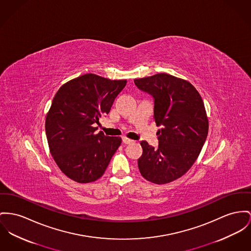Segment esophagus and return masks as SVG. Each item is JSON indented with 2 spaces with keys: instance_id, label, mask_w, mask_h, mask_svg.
Returning <instances> with one entry per match:
<instances>
[{
  "instance_id": "obj_1",
  "label": "esophagus",
  "mask_w": 251,
  "mask_h": 251,
  "mask_svg": "<svg viewBox=\"0 0 251 251\" xmlns=\"http://www.w3.org/2000/svg\"><path fill=\"white\" fill-rule=\"evenodd\" d=\"M123 143H124L125 145H128V144L133 143V140H131V139H129V138H127V137H123Z\"/></svg>"
}]
</instances>
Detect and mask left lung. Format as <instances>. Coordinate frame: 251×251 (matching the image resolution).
<instances>
[{
    "label": "left lung",
    "mask_w": 251,
    "mask_h": 251,
    "mask_svg": "<svg viewBox=\"0 0 251 251\" xmlns=\"http://www.w3.org/2000/svg\"><path fill=\"white\" fill-rule=\"evenodd\" d=\"M137 87L154 98L158 149L142 141L138 160L142 176L153 184L173 182L197 160L208 133V119L197 89L189 82L167 73L135 79Z\"/></svg>",
    "instance_id": "left-lung-1"
}]
</instances>
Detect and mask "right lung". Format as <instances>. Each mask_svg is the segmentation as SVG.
Returning <instances> with one entry per match:
<instances>
[{
	"mask_svg": "<svg viewBox=\"0 0 251 251\" xmlns=\"http://www.w3.org/2000/svg\"><path fill=\"white\" fill-rule=\"evenodd\" d=\"M126 84L88 73L63 84L54 96L46 133L54 161L69 179L86 184L104 173L122 139L95 133V125L109 113Z\"/></svg>",
	"mask_w": 251,
	"mask_h": 251,
	"instance_id": "right-lung-1",
	"label": "right lung"
}]
</instances>
